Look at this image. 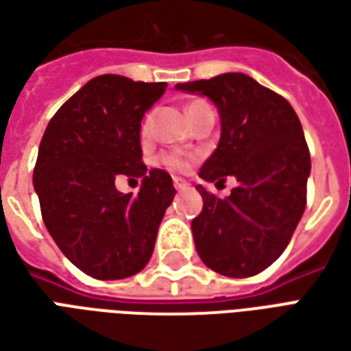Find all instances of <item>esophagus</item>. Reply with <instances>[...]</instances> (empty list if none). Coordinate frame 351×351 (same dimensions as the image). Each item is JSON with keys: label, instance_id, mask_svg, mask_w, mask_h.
Listing matches in <instances>:
<instances>
[{"label": "esophagus", "instance_id": "1", "mask_svg": "<svg viewBox=\"0 0 351 351\" xmlns=\"http://www.w3.org/2000/svg\"><path fill=\"white\" fill-rule=\"evenodd\" d=\"M173 184H175L176 190H186V188L190 186V184L186 182L184 178H180V176H175V178H173Z\"/></svg>", "mask_w": 351, "mask_h": 351}]
</instances>
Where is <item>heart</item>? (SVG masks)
Masks as SVG:
<instances>
[{
    "label": "heart",
    "mask_w": 351,
    "mask_h": 351,
    "mask_svg": "<svg viewBox=\"0 0 351 351\" xmlns=\"http://www.w3.org/2000/svg\"><path fill=\"white\" fill-rule=\"evenodd\" d=\"M197 105H201V101H195V103L188 105L186 112L191 110L193 107H197ZM146 133H148V125L145 123V125H143V135H146ZM160 163L161 165H165L167 169H173V171H184V169L190 167V160L180 156V154H163L160 158Z\"/></svg>",
    "instance_id": "obj_1"
}]
</instances>
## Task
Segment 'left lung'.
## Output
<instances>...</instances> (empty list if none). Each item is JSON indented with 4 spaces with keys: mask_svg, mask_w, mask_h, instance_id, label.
Wrapping results in <instances>:
<instances>
[{
    "mask_svg": "<svg viewBox=\"0 0 351 351\" xmlns=\"http://www.w3.org/2000/svg\"><path fill=\"white\" fill-rule=\"evenodd\" d=\"M175 88L205 95L220 114V143L199 176L239 182L226 199L197 186L203 210L191 221L195 250L223 276H254L286 250L304 213L310 154L301 122L282 95L244 73Z\"/></svg>",
    "mask_w": 351,
    "mask_h": 351,
    "instance_id": "1",
    "label": "left lung"
}]
</instances>
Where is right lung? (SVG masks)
<instances>
[{
  "mask_svg": "<svg viewBox=\"0 0 351 351\" xmlns=\"http://www.w3.org/2000/svg\"><path fill=\"white\" fill-rule=\"evenodd\" d=\"M165 82L99 75L65 101L47 125L34 188L58 248L97 280L128 278L150 261L176 190L171 176L141 161V120ZM118 174L141 178L137 196L120 194Z\"/></svg>",
  "mask_w": 351,
  "mask_h": 351,
  "instance_id": "obj_1",
  "label": "right lung"
}]
</instances>
